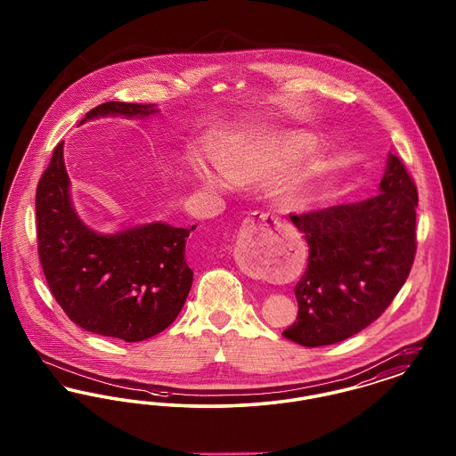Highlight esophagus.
I'll use <instances>...</instances> for the list:
<instances>
[{
	"instance_id": "1",
	"label": "esophagus",
	"mask_w": 456,
	"mask_h": 456,
	"mask_svg": "<svg viewBox=\"0 0 456 456\" xmlns=\"http://www.w3.org/2000/svg\"><path fill=\"white\" fill-rule=\"evenodd\" d=\"M281 224V220L279 217H275V216H272V214H268V212H253L249 217L246 218V222H244V231H248V232H253V229H256V227H261V225H279ZM246 240L242 238L238 239V246H236V251H234V258L238 261L239 266L248 273V275H251V277H261L263 275V272H261L260 266H256V265H253L249 258H248V255H246Z\"/></svg>"
}]
</instances>
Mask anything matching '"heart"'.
<instances>
[{
	"label": "heart",
	"mask_w": 456,
	"mask_h": 456,
	"mask_svg": "<svg viewBox=\"0 0 456 456\" xmlns=\"http://www.w3.org/2000/svg\"><path fill=\"white\" fill-rule=\"evenodd\" d=\"M309 147V140L307 136L304 134H294V136H289L285 142H282V145H272L270 149H266L268 152L261 153L258 157H248V159H242V160H236V162H229L225 166H222V171L224 175L234 183H249V181H255L260 177L263 171L273 167L277 164V153L283 155V153H297L307 149ZM198 179L208 186V188H217L220 186L217 179L212 175V174L205 173L201 169H198ZM314 175V169H309L307 173L304 174L303 179L296 181L294 186H290L285 193V205L289 207H299L303 205L304 200H305V184L307 181Z\"/></svg>",
	"instance_id": "obj_1"
}]
</instances>
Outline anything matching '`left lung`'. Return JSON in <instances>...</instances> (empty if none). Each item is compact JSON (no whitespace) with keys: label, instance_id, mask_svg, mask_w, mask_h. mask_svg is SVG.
Returning <instances> with one entry per match:
<instances>
[{"label":"left lung","instance_id":"obj_1","mask_svg":"<svg viewBox=\"0 0 456 456\" xmlns=\"http://www.w3.org/2000/svg\"><path fill=\"white\" fill-rule=\"evenodd\" d=\"M417 201L412 175L390 153L378 195L290 214L309 256L294 287L297 322L283 331L285 338L304 347L331 346L387 311L412 268Z\"/></svg>","mask_w":456,"mask_h":456}]
</instances>
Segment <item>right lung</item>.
Masks as SVG:
<instances>
[{
	"instance_id": "add662e5",
	"label": "right lung",
	"mask_w": 456,
	"mask_h": 456,
	"mask_svg": "<svg viewBox=\"0 0 456 456\" xmlns=\"http://www.w3.org/2000/svg\"><path fill=\"white\" fill-rule=\"evenodd\" d=\"M153 104L104 102L97 116H149ZM63 162V142L54 147L36 191L37 253L45 282L66 316L87 331L125 342H142L177 318L193 283L186 238L195 229L153 222L114 236L88 229L75 214Z\"/></svg>"
}]
</instances>
